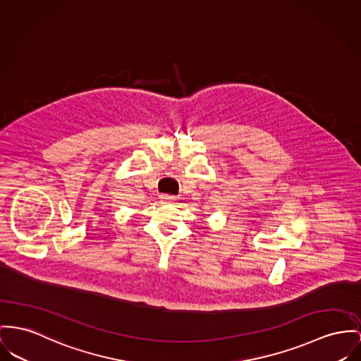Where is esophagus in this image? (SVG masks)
I'll list each match as a JSON object with an SVG mask.
<instances>
[{"label": "esophagus", "mask_w": 361, "mask_h": 361, "mask_svg": "<svg viewBox=\"0 0 361 361\" xmlns=\"http://www.w3.org/2000/svg\"><path fill=\"white\" fill-rule=\"evenodd\" d=\"M160 198H161V201H164V202H172V201H175V195H171V194H163Z\"/></svg>", "instance_id": "1"}]
</instances>
